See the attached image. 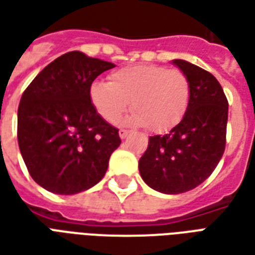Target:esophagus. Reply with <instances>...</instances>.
I'll use <instances>...</instances> for the list:
<instances>
[{
  "instance_id": "esophagus-1",
  "label": "esophagus",
  "mask_w": 255,
  "mask_h": 255,
  "mask_svg": "<svg viewBox=\"0 0 255 255\" xmlns=\"http://www.w3.org/2000/svg\"><path fill=\"white\" fill-rule=\"evenodd\" d=\"M128 131L127 129H120V131H119V135H120V138L122 139H126L128 136Z\"/></svg>"
}]
</instances>
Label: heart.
<instances>
[{"label": "heart", "mask_w": 255, "mask_h": 255, "mask_svg": "<svg viewBox=\"0 0 255 255\" xmlns=\"http://www.w3.org/2000/svg\"><path fill=\"white\" fill-rule=\"evenodd\" d=\"M109 83L95 80L90 101L105 122L116 124L131 104L133 126H149L162 132L180 123L190 105L191 84L180 69L157 64H136L109 75Z\"/></svg>", "instance_id": "b5f03b06"}]
</instances>
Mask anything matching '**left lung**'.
Here are the masks:
<instances>
[{"mask_svg": "<svg viewBox=\"0 0 255 255\" xmlns=\"http://www.w3.org/2000/svg\"><path fill=\"white\" fill-rule=\"evenodd\" d=\"M173 63L187 75L191 100L182 122L165 135L150 136L139 160L144 183L164 194H182L208 179L224 154L228 101L219 80L184 60Z\"/></svg>", "mask_w": 255, "mask_h": 255, "instance_id": "left-lung-1", "label": "left lung"}]
</instances>
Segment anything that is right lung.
<instances>
[{
	"label": "right lung",
	"mask_w": 255,
	"mask_h": 255,
	"mask_svg": "<svg viewBox=\"0 0 255 255\" xmlns=\"http://www.w3.org/2000/svg\"><path fill=\"white\" fill-rule=\"evenodd\" d=\"M115 64L69 52L28 84L17 111V140L31 177L54 194L86 191L105 176L119 129L97 113L90 86Z\"/></svg>",
	"instance_id": "add662e5"
}]
</instances>
